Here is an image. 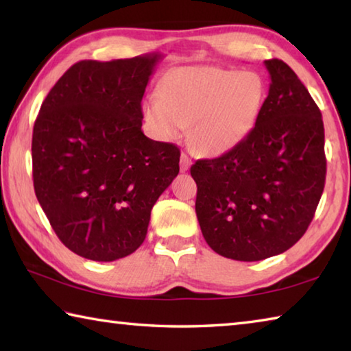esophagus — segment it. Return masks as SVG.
I'll list each match as a JSON object with an SVG mask.
<instances>
[{"label": "esophagus", "instance_id": "obj_1", "mask_svg": "<svg viewBox=\"0 0 351 351\" xmlns=\"http://www.w3.org/2000/svg\"><path fill=\"white\" fill-rule=\"evenodd\" d=\"M181 171H187L190 169V165H192V159H190V156L187 153H181Z\"/></svg>", "mask_w": 351, "mask_h": 351}]
</instances>
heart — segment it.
<instances>
[{
	"mask_svg": "<svg viewBox=\"0 0 351 351\" xmlns=\"http://www.w3.org/2000/svg\"><path fill=\"white\" fill-rule=\"evenodd\" d=\"M266 85L254 71L218 66H184L170 71L142 104L154 134L176 139L189 127L195 152L219 156L240 145L258 122Z\"/></svg>",
	"mask_w": 351,
	"mask_h": 351,
	"instance_id": "1",
	"label": "heart"
}]
</instances>
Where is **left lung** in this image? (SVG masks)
<instances>
[{
    "mask_svg": "<svg viewBox=\"0 0 351 351\" xmlns=\"http://www.w3.org/2000/svg\"><path fill=\"white\" fill-rule=\"evenodd\" d=\"M269 93L251 134L190 169L201 232L226 258L258 261L295 245L322 197L326 173L320 110L287 63L272 58Z\"/></svg>",
    "mask_w": 351,
    "mask_h": 351,
    "instance_id": "obj_1",
    "label": "left lung"
}]
</instances>
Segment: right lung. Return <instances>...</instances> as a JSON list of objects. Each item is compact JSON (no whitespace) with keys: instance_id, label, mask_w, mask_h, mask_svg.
<instances>
[{"instance_id":"obj_1","label":"right lung","mask_w":351,"mask_h":351,"mask_svg":"<svg viewBox=\"0 0 351 351\" xmlns=\"http://www.w3.org/2000/svg\"><path fill=\"white\" fill-rule=\"evenodd\" d=\"M162 56L82 60L41 104L32 134L34 189L64 246L114 261L145 240L176 175L180 148L142 132V97Z\"/></svg>"}]
</instances>
